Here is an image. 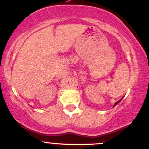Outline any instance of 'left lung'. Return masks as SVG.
Returning a JSON list of instances; mask_svg holds the SVG:
<instances>
[{"label":"left lung","mask_w":149,"mask_h":149,"mask_svg":"<svg viewBox=\"0 0 149 149\" xmlns=\"http://www.w3.org/2000/svg\"><path fill=\"white\" fill-rule=\"evenodd\" d=\"M122 99H123V97H122V99H120V100H119V101H117V102H115V103H114V106H116V105H117V104H118V103H119V102H120V101H121V100H122Z\"/></svg>","instance_id":"1"}]
</instances>
